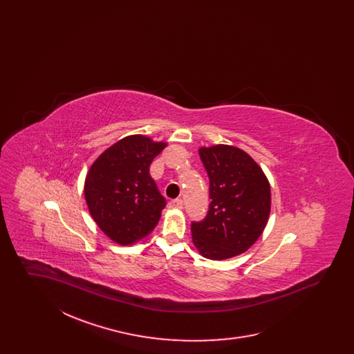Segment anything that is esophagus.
<instances>
[{
    "label": "esophagus",
    "instance_id": "obj_1",
    "mask_svg": "<svg viewBox=\"0 0 354 354\" xmlns=\"http://www.w3.org/2000/svg\"><path fill=\"white\" fill-rule=\"evenodd\" d=\"M169 208H175V209H182L183 208V201L182 199H174L169 203Z\"/></svg>",
    "mask_w": 354,
    "mask_h": 354
}]
</instances>
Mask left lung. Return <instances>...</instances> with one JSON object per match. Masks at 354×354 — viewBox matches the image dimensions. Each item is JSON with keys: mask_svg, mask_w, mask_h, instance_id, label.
Segmentation results:
<instances>
[{"mask_svg": "<svg viewBox=\"0 0 354 354\" xmlns=\"http://www.w3.org/2000/svg\"><path fill=\"white\" fill-rule=\"evenodd\" d=\"M199 155L211 203L204 220L191 224L192 243L205 259H231L263 234L270 218V182L252 158L234 146L201 147Z\"/></svg>", "mask_w": 354, "mask_h": 354, "instance_id": "1", "label": "left lung"}]
</instances>
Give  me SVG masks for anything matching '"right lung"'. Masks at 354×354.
<instances>
[{
	"mask_svg": "<svg viewBox=\"0 0 354 354\" xmlns=\"http://www.w3.org/2000/svg\"><path fill=\"white\" fill-rule=\"evenodd\" d=\"M166 146L145 135L126 136L102 152L86 175L88 212L120 245L149 235L160 219L166 199L150 176V165Z\"/></svg>",
	"mask_w": 354,
	"mask_h": 354,
	"instance_id": "obj_1",
	"label": "right lung"
}]
</instances>
